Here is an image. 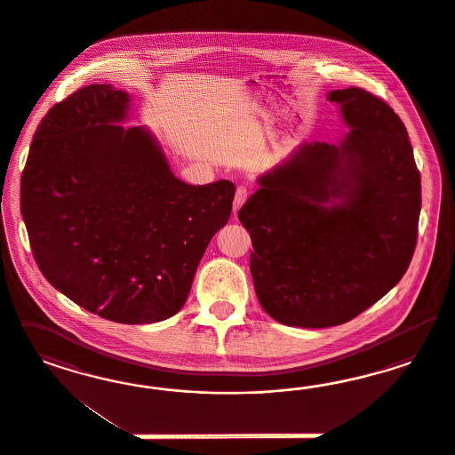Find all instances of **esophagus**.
<instances>
[{"label":"esophagus","instance_id":"esophagus-1","mask_svg":"<svg viewBox=\"0 0 455 455\" xmlns=\"http://www.w3.org/2000/svg\"><path fill=\"white\" fill-rule=\"evenodd\" d=\"M248 190L245 185H238L236 187V192H235L234 198V215L238 213V210L242 208V205L247 202Z\"/></svg>","mask_w":455,"mask_h":455}]
</instances>
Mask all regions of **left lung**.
<instances>
[{
  "label": "left lung",
  "instance_id": "8db88e82",
  "mask_svg": "<svg viewBox=\"0 0 455 455\" xmlns=\"http://www.w3.org/2000/svg\"><path fill=\"white\" fill-rule=\"evenodd\" d=\"M329 100L350 132L302 143L238 212L259 302L289 327L357 317L399 283L417 243L420 173L399 115L358 86Z\"/></svg>",
  "mask_w": 455,
  "mask_h": 455
}]
</instances>
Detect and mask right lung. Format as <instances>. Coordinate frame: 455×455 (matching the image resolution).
I'll list each match as a JSON object with an SVG mask.
<instances>
[{
	"label": "right lung",
	"mask_w": 455,
	"mask_h": 455,
	"mask_svg": "<svg viewBox=\"0 0 455 455\" xmlns=\"http://www.w3.org/2000/svg\"><path fill=\"white\" fill-rule=\"evenodd\" d=\"M128 93L88 84L38 124L21 177V215L44 278L118 323L175 315L235 185H188L143 126L124 128Z\"/></svg>",
	"instance_id": "obj_1"
}]
</instances>
